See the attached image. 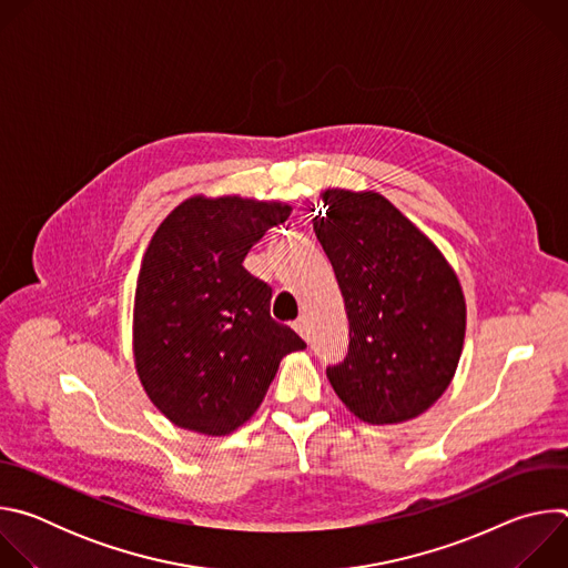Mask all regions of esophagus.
<instances>
[{
	"label": "esophagus",
	"instance_id": "34e87169",
	"mask_svg": "<svg viewBox=\"0 0 568 568\" xmlns=\"http://www.w3.org/2000/svg\"><path fill=\"white\" fill-rule=\"evenodd\" d=\"M294 331L303 337V339H307V335H310V328H307V318L305 316H298L296 321H294Z\"/></svg>",
	"mask_w": 568,
	"mask_h": 568
}]
</instances>
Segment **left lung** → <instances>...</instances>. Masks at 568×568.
I'll list each match as a JSON object with an SVG mask.
<instances>
[{"mask_svg": "<svg viewBox=\"0 0 568 568\" xmlns=\"http://www.w3.org/2000/svg\"><path fill=\"white\" fill-rule=\"evenodd\" d=\"M312 220L351 326L348 355L326 375L364 423L427 412L449 386L465 339V296L434 242L373 191L328 189Z\"/></svg>", "mask_w": 568, "mask_h": 568, "instance_id": "8db88e82", "label": "left lung"}]
</instances>
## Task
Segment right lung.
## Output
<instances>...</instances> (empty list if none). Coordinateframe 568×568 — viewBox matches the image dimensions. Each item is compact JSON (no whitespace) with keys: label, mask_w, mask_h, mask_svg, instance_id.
Wrapping results in <instances>:
<instances>
[{"label":"right lung","mask_w":568,"mask_h":568,"mask_svg":"<svg viewBox=\"0 0 568 568\" xmlns=\"http://www.w3.org/2000/svg\"><path fill=\"white\" fill-rule=\"evenodd\" d=\"M290 211L281 202L195 195L154 231L134 294V364L173 425L231 434L256 414L281 359L305 348L272 318V287L242 267Z\"/></svg>","instance_id":"right-lung-1"}]
</instances>
